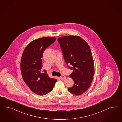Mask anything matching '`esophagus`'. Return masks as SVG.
<instances>
[{
  "instance_id": "34e87169",
  "label": "esophagus",
  "mask_w": 122,
  "mask_h": 122,
  "mask_svg": "<svg viewBox=\"0 0 122 122\" xmlns=\"http://www.w3.org/2000/svg\"><path fill=\"white\" fill-rule=\"evenodd\" d=\"M60 79H61V80H65V79H66V76H60Z\"/></svg>"
}]
</instances>
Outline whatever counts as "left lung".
I'll use <instances>...</instances> for the list:
<instances>
[{
    "instance_id": "left-lung-1",
    "label": "left lung",
    "mask_w": 122,
    "mask_h": 122,
    "mask_svg": "<svg viewBox=\"0 0 122 122\" xmlns=\"http://www.w3.org/2000/svg\"><path fill=\"white\" fill-rule=\"evenodd\" d=\"M58 41L68 67L73 70L69 76L73 79L74 85L68 90L74 95H81L89 89L94 74L90 48L85 40L78 36L60 37Z\"/></svg>"
}]
</instances>
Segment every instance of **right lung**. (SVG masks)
Here are the masks:
<instances>
[{
	"instance_id": "right-lung-1",
	"label": "right lung",
	"mask_w": 122,
	"mask_h": 122,
	"mask_svg": "<svg viewBox=\"0 0 122 122\" xmlns=\"http://www.w3.org/2000/svg\"><path fill=\"white\" fill-rule=\"evenodd\" d=\"M56 37H45L34 40L26 46L22 54L20 70L24 81L37 95H44L51 92L57 80L42 71L43 53L56 41Z\"/></svg>"
}]
</instances>
